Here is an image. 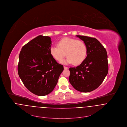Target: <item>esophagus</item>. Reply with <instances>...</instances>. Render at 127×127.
Wrapping results in <instances>:
<instances>
[{
	"instance_id": "obj_1",
	"label": "esophagus",
	"mask_w": 127,
	"mask_h": 127,
	"mask_svg": "<svg viewBox=\"0 0 127 127\" xmlns=\"http://www.w3.org/2000/svg\"><path fill=\"white\" fill-rule=\"evenodd\" d=\"M64 69H68V67H66V66H64Z\"/></svg>"
}]
</instances>
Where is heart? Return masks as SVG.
I'll use <instances>...</instances> for the list:
<instances>
[{
    "instance_id": "obj_1",
    "label": "heart",
    "mask_w": 127,
    "mask_h": 127,
    "mask_svg": "<svg viewBox=\"0 0 127 127\" xmlns=\"http://www.w3.org/2000/svg\"><path fill=\"white\" fill-rule=\"evenodd\" d=\"M50 53L56 61L61 62L65 56L67 57L64 63L81 64L87 55V46L82 41L65 37L58 42L57 46H53L50 48Z\"/></svg>"
}]
</instances>
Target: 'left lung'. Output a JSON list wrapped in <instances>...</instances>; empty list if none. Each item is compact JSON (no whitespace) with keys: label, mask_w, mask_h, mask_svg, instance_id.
Here are the masks:
<instances>
[{"label":"left lung","mask_w":127,"mask_h":127,"mask_svg":"<svg viewBox=\"0 0 127 127\" xmlns=\"http://www.w3.org/2000/svg\"><path fill=\"white\" fill-rule=\"evenodd\" d=\"M76 36L86 44L87 55L80 65L69 68V81L77 91L90 92L100 85L108 74L107 53L96 39L81 35Z\"/></svg>","instance_id":"obj_1"}]
</instances>
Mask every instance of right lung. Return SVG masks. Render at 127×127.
<instances>
[{
    "instance_id": "1",
    "label": "right lung",
    "mask_w": 127,
    "mask_h": 127,
    "mask_svg": "<svg viewBox=\"0 0 127 127\" xmlns=\"http://www.w3.org/2000/svg\"><path fill=\"white\" fill-rule=\"evenodd\" d=\"M51 38L39 35L22 47L18 73L25 87L39 96L51 92L64 70L50 53Z\"/></svg>"
}]
</instances>
